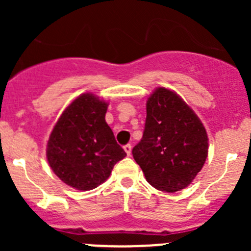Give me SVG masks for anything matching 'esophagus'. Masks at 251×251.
<instances>
[{"label":"esophagus","mask_w":251,"mask_h":251,"mask_svg":"<svg viewBox=\"0 0 251 251\" xmlns=\"http://www.w3.org/2000/svg\"><path fill=\"white\" fill-rule=\"evenodd\" d=\"M124 149H125V151L127 155H131V149H132V146H131L130 143L126 144V146H124Z\"/></svg>","instance_id":"1"}]
</instances>
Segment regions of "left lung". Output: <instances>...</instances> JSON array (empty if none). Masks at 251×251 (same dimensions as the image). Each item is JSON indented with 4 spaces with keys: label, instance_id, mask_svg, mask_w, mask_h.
Wrapping results in <instances>:
<instances>
[{
    "label": "left lung",
    "instance_id": "left-lung-1",
    "mask_svg": "<svg viewBox=\"0 0 251 251\" xmlns=\"http://www.w3.org/2000/svg\"><path fill=\"white\" fill-rule=\"evenodd\" d=\"M207 148L196 113L173 91L156 88L147 100L142 140L132 149L148 183L169 193L186 188L203 168Z\"/></svg>",
    "mask_w": 251,
    "mask_h": 251
}]
</instances>
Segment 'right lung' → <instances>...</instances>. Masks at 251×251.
Segmentation results:
<instances>
[{"label":"right lung","mask_w":251,"mask_h":251,"mask_svg":"<svg viewBox=\"0 0 251 251\" xmlns=\"http://www.w3.org/2000/svg\"><path fill=\"white\" fill-rule=\"evenodd\" d=\"M108 104L83 93L63 111L47 143L53 173L78 191H91L126 156L105 123Z\"/></svg>","instance_id":"add662e5"}]
</instances>
